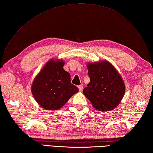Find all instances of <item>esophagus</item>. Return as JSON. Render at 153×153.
Listing matches in <instances>:
<instances>
[{
	"instance_id": "obj_1",
	"label": "esophagus",
	"mask_w": 153,
	"mask_h": 153,
	"mask_svg": "<svg viewBox=\"0 0 153 153\" xmlns=\"http://www.w3.org/2000/svg\"><path fill=\"white\" fill-rule=\"evenodd\" d=\"M78 88H79V91H82L83 90V86H82V85H79V86H78Z\"/></svg>"
}]
</instances>
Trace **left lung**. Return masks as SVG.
Masks as SVG:
<instances>
[{
  "label": "left lung",
  "mask_w": 153,
  "mask_h": 153,
  "mask_svg": "<svg viewBox=\"0 0 153 153\" xmlns=\"http://www.w3.org/2000/svg\"><path fill=\"white\" fill-rule=\"evenodd\" d=\"M90 81L83 89L84 95L96 110L108 111L120 105L125 93L121 74L107 60L88 63Z\"/></svg>",
  "instance_id": "8db88e82"
}]
</instances>
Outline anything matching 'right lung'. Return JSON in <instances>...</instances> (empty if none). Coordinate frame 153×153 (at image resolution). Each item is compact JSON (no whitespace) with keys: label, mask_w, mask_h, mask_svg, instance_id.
Here are the masks:
<instances>
[{"label":"right lung","mask_w":153,"mask_h":153,"mask_svg":"<svg viewBox=\"0 0 153 153\" xmlns=\"http://www.w3.org/2000/svg\"><path fill=\"white\" fill-rule=\"evenodd\" d=\"M62 59H51L33 79L31 91L38 105L47 110H58L79 91L71 83V75L63 68Z\"/></svg>","instance_id":"add662e5"}]
</instances>
